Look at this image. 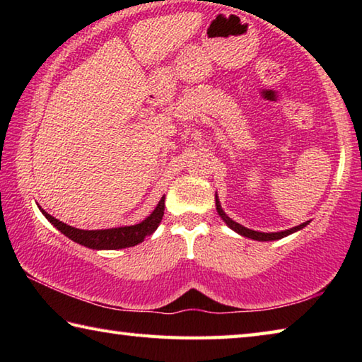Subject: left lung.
Listing matches in <instances>:
<instances>
[{
	"label": "left lung",
	"mask_w": 362,
	"mask_h": 362,
	"mask_svg": "<svg viewBox=\"0 0 362 362\" xmlns=\"http://www.w3.org/2000/svg\"><path fill=\"white\" fill-rule=\"evenodd\" d=\"M216 209H217V212H218L220 218H222L223 222H225L226 225H228L233 231H236L238 235L246 236V238H249V240H254V241H276V240H281V238H286V236L292 235V233H296V231H298V230L305 228V226L310 223V220H306V222L300 223V225H297V226H292V228H289V230H283V231H272V233L250 230V228H246V226H243L241 223L235 222V220H233V218H230L228 216H226L225 211L222 209V204H220L217 193H216Z\"/></svg>",
	"instance_id": "1"
}]
</instances>
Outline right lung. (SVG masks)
Returning <instances> with one entry per match:
<instances>
[{
    "instance_id": "add662e5",
    "label": "right lung",
    "mask_w": 362,
    "mask_h": 362,
    "mask_svg": "<svg viewBox=\"0 0 362 362\" xmlns=\"http://www.w3.org/2000/svg\"><path fill=\"white\" fill-rule=\"evenodd\" d=\"M164 198H166V196H163V198L159 199L155 211H153L145 220H142V222L107 230H79L75 228V226L60 222V220L52 217L51 214H47L45 209H41L40 206L38 207L42 212V216L56 226L60 233H64L66 238H70L71 241L95 250H116L137 246V244L142 243L146 236H150L156 231L158 225L161 223L164 216Z\"/></svg>"
}]
</instances>
